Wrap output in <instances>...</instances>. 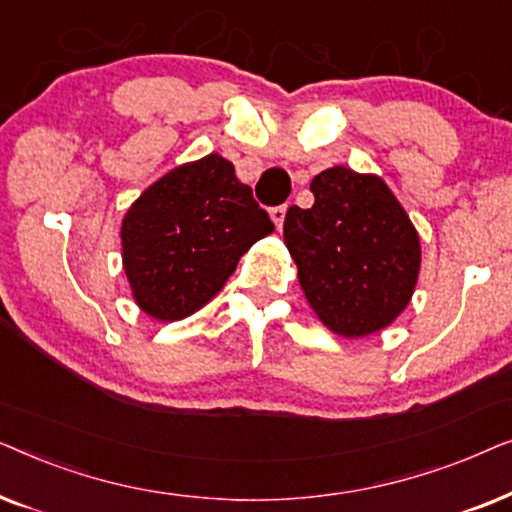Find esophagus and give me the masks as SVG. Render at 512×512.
I'll list each match as a JSON object with an SVG mask.
<instances>
[{
	"mask_svg": "<svg viewBox=\"0 0 512 512\" xmlns=\"http://www.w3.org/2000/svg\"><path fill=\"white\" fill-rule=\"evenodd\" d=\"M270 219L275 221L277 230H282L284 226V219H286V205H279V207H272L270 209Z\"/></svg>",
	"mask_w": 512,
	"mask_h": 512,
	"instance_id": "34e87169",
	"label": "esophagus"
}]
</instances>
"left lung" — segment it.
Wrapping results in <instances>:
<instances>
[{
    "label": "left lung",
    "mask_w": 512,
    "mask_h": 512,
    "mask_svg": "<svg viewBox=\"0 0 512 512\" xmlns=\"http://www.w3.org/2000/svg\"><path fill=\"white\" fill-rule=\"evenodd\" d=\"M310 209L289 207L284 242L307 303L342 338L382 331L410 303L422 263L419 235L375 174L328 167L312 179Z\"/></svg>",
    "instance_id": "left-lung-1"
}]
</instances>
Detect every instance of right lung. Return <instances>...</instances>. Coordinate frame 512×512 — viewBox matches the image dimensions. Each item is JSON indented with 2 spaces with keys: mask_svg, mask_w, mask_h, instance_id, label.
<instances>
[{
  "mask_svg": "<svg viewBox=\"0 0 512 512\" xmlns=\"http://www.w3.org/2000/svg\"><path fill=\"white\" fill-rule=\"evenodd\" d=\"M275 223L219 153L174 167L123 216V268L137 305L158 321L198 312Z\"/></svg>",
  "mask_w": 512,
  "mask_h": 512,
  "instance_id": "add662e5",
  "label": "right lung"
}]
</instances>
